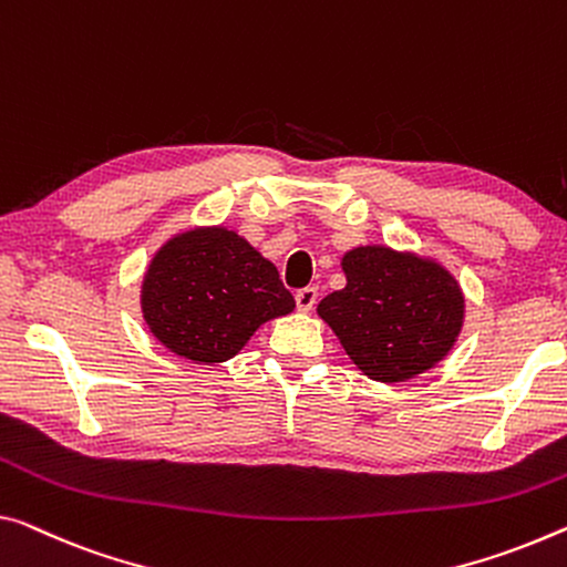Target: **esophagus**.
<instances>
[{
    "instance_id": "obj_1",
    "label": "esophagus",
    "mask_w": 567,
    "mask_h": 567,
    "mask_svg": "<svg viewBox=\"0 0 567 567\" xmlns=\"http://www.w3.org/2000/svg\"><path fill=\"white\" fill-rule=\"evenodd\" d=\"M317 296H319L317 286H303V289H299L293 296L296 307H299V311H311L313 303H317Z\"/></svg>"
}]
</instances>
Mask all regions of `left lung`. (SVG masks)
Here are the masks:
<instances>
[{"mask_svg":"<svg viewBox=\"0 0 567 567\" xmlns=\"http://www.w3.org/2000/svg\"><path fill=\"white\" fill-rule=\"evenodd\" d=\"M347 286L321 299L319 317L368 378L403 382L431 370L464 324V293L433 260L382 246L342 258Z\"/></svg>","mask_w":567,"mask_h":567,"instance_id":"left-lung-1","label":"left lung"}]
</instances>
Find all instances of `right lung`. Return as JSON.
<instances>
[{
    "label": "right lung",
    "mask_w": 567,
    "mask_h": 567,
    "mask_svg": "<svg viewBox=\"0 0 567 567\" xmlns=\"http://www.w3.org/2000/svg\"><path fill=\"white\" fill-rule=\"evenodd\" d=\"M276 266L225 228H195L154 256L142 286L152 334L193 362H225L268 319L293 311Z\"/></svg>",
    "instance_id": "add662e5"
}]
</instances>
